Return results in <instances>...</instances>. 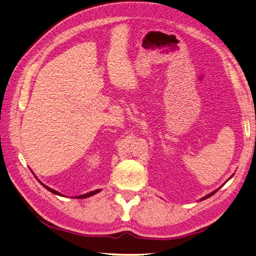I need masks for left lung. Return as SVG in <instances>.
<instances>
[{"label": "left lung", "instance_id": "left-lung-1", "mask_svg": "<svg viewBox=\"0 0 256 256\" xmlns=\"http://www.w3.org/2000/svg\"><path fill=\"white\" fill-rule=\"evenodd\" d=\"M217 191H218V190H216V191H214V192H212V193H210V194H208V195H206V196H205V198H202V200H206V198H210V196H212V195H214V194H215V193H216Z\"/></svg>", "mask_w": 256, "mask_h": 256}]
</instances>
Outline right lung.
Listing matches in <instances>:
<instances>
[{
  "label": "right lung",
  "instance_id": "1",
  "mask_svg": "<svg viewBox=\"0 0 256 256\" xmlns=\"http://www.w3.org/2000/svg\"><path fill=\"white\" fill-rule=\"evenodd\" d=\"M42 184V183H41ZM42 186L48 190V191H50V192H52L53 194H56V195H62L61 193H58V192H56V190H52V188H48L46 186H44V184H42ZM98 192H100V190H96V191H92V192H89V193H87V194H84V195H80V196H77V198H89V196H92L94 194H97Z\"/></svg>",
  "mask_w": 256,
  "mask_h": 256
}]
</instances>
